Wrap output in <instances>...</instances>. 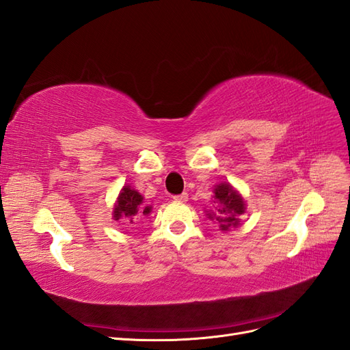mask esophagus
Masks as SVG:
<instances>
[{
    "label": "esophagus",
    "mask_w": 350,
    "mask_h": 350,
    "mask_svg": "<svg viewBox=\"0 0 350 350\" xmlns=\"http://www.w3.org/2000/svg\"><path fill=\"white\" fill-rule=\"evenodd\" d=\"M174 200H175V201H183V203H184V201L188 200V194H187V193H183V194L174 196Z\"/></svg>",
    "instance_id": "1"
}]
</instances>
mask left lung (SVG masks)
Masks as SVG:
<instances>
[{
	"label": "left lung",
	"instance_id": "8db88e82",
	"mask_svg": "<svg viewBox=\"0 0 350 350\" xmlns=\"http://www.w3.org/2000/svg\"><path fill=\"white\" fill-rule=\"evenodd\" d=\"M215 200L219 204L216 211L207 213L210 220H216L221 230H229L239 225V217L245 213V201L229 183L215 187Z\"/></svg>",
	"mask_w": 350,
	"mask_h": 350
}]
</instances>
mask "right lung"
Returning a JSON list of instances; mask_svg holds the SVG:
<instances>
[{
  "label": "right lung",
  "mask_w": 350,
  "mask_h": 350,
  "mask_svg": "<svg viewBox=\"0 0 350 350\" xmlns=\"http://www.w3.org/2000/svg\"><path fill=\"white\" fill-rule=\"evenodd\" d=\"M150 211V206L143 204V196L140 193H137L130 185H125L121 189L118 198H116L112 215L113 220L126 219L130 220L129 224H134V216H147Z\"/></svg>",
  "instance_id": "right-lung-1"
}]
</instances>
